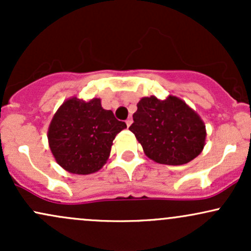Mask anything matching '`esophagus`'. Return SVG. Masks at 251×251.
Returning a JSON list of instances; mask_svg holds the SVG:
<instances>
[{
	"instance_id": "1",
	"label": "esophagus",
	"mask_w": 251,
	"mask_h": 251,
	"mask_svg": "<svg viewBox=\"0 0 251 251\" xmlns=\"http://www.w3.org/2000/svg\"><path fill=\"white\" fill-rule=\"evenodd\" d=\"M126 125H127V127H128V126L129 125H131V124H132V118L131 117H129V118H127V119H126Z\"/></svg>"
}]
</instances>
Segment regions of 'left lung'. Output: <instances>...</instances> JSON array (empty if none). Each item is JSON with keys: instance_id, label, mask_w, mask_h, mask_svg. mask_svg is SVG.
I'll list each match as a JSON object with an SVG mask.
<instances>
[{"instance_id": "left-lung-1", "label": "left lung", "mask_w": 251, "mask_h": 251, "mask_svg": "<svg viewBox=\"0 0 251 251\" xmlns=\"http://www.w3.org/2000/svg\"><path fill=\"white\" fill-rule=\"evenodd\" d=\"M137 107L129 131L149 158L165 165H183L201 153L205 145V125L183 100L152 96L143 98Z\"/></svg>"}]
</instances>
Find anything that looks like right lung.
I'll return each mask as SVG.
<instances>
[{
    "mask_svg": "<svg viewBox=\"0 0 251 251\" xmlns=\"http://www.w3.org/2000/svg\"><path fill=\"white\" fill-rule=\"evenodd\" d=\"M125 127L113 112L101 107L100 99L71 98L54 114L48 142L57 164L66 171L89 175L102 168L114 138Z\"/></svg>",
    "mask_w": 251,
    "mask_h": 251,
    "instance_id": "obj_1",
    "label": "right lung"
}]
</instances>
